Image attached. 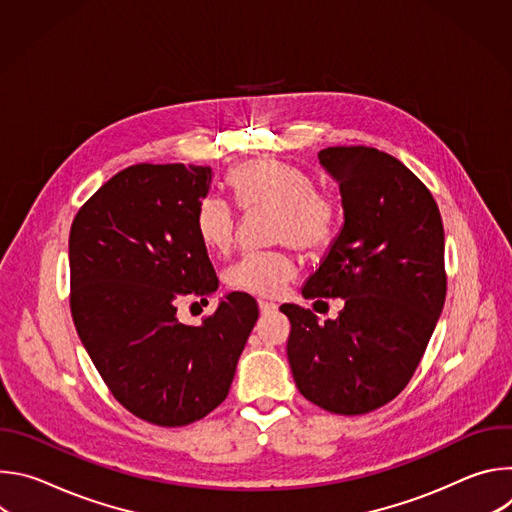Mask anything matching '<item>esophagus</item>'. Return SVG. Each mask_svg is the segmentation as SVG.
I'll list each match as a JSON object with an SVG mask.
<instances>
[{
	"label": "esophagus",
	"instance_id": "esophagus-1",
	"mask_svg": "<svg viewBox=\"0 0 512 512\" xmlns=\"http://www.w3.org/2000/svg\"><path fill=\"white\" fill-rule=\"evenodd\" d=\"M257 304H259V312H261V314H271V312H275V310H277V306H275L273 302H265V300H259Z\"/></svg>",
	"mask_w": 512,
	"mask_h": 512
}]
</instances>
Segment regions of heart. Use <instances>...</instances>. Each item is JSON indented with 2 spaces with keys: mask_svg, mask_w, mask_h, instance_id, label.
<instances>
[{
  "mask_svg": "<svg viewBox=\"0 0 512 512\" xmlns=\"http://www.w3.org/2000/svg\"><path fill=\"white\" fill-rule=\"evenodd\" d=\"M229 184L243 208H275V239L302 251L330 245L340 223L336 196L314 188L302 168L281 160H249L235 166ZM196 233L216 253H227L235 241V208L216 194H208L196 208ZM296 263L283 251H249L231 269L229 283L247 294L277 296L294 277Z\"/></svg>",
  "mask_w": 512,
  "mask_h": 512,
  "instance_id": "obj_1",
  "label": "heart"
}]
</instances>
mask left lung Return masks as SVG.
Returning <instances> with one entry per match:
<instances>
[{
	"mask_svg": "<svg viewBox=\"0 0 512 512\" xmlns=\"http://www.w3.org/2000/svg\"><path fill=\"white\" fill-rule=\"evenodd\" d=\"M338 184L344 223L304 298H342L336 320L296 304L287 360L300 393L338 415H360L395 399L425 352L446 302L444 225L421 180L367 145L318 154Z\"/></svg>",
	"mask_w": 512,
	"mask_h": 512,
	"instance_id": "obj_1",
	"label": "left lung"
}]
</instances>
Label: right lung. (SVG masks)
<instances>
[{"instance_id": "obj_1", "label": "right lung", "mask_w": 512, "mask_h": 512, "mask_svg": "<svg viewBox=\"0 0 512 512\" xmlns=\"http://www.w3.org/2000/svg\"><path fill=\"white\" fill-rule=\"evenodd\" d=\"M210 166L135 164L115 174L70 227V312L113 397L143 421L180 427L221 405L259 318L231 291L200 326L180 324L182 296L218 289L196 208Z\"/></svg>"}]
</instances>
